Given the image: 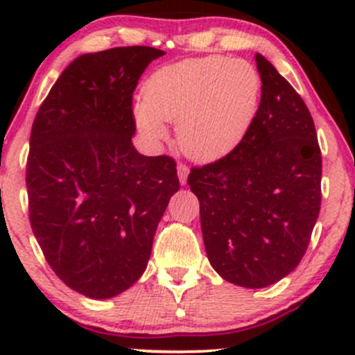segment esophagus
Here are the masks:
<instances>
[{
  "label": "esophagus",
  "mask_w": 355,
  "mask_h": 355,
  "mask_svg": "<svg viewBox=\"0 0 355 355\" xmlns=\"http://www.w3.org/2000/svg\"><path fill=\"white\" fill-rule=\"evenodd\" d=\"M177 172H178V180H180L182 185H185L187 183V177H189V166L183 165V164H178L177 166Z\"/></svg>",
  "instance_id": "1"
}]
</instances>
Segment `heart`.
<instances>
[{
	"label": "heart",
	"mask_w": 355,
	"mask_h": 355,
	"mask_svg": "<svg viewBox=\"0 0 355 355\" xmlns=\"http://www.w3.org/2000/svg\"><path fill=\"white\" fill-rule=\"evenodd\" d=\"M259 73L240 58L209 55L165 64L148 76L144 96L132 105L137 128L150 141L166 138L165 121H177L187 157L217 162L237 146L260 103Z\"/></svg>",
	"instance_id": "heart-1"
}]
</instances>
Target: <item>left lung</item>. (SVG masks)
I'll return each instance as SVG.
<instances>
[{
  "instance_id": "8db88e82",
  "label": "left lung",
  "mask_w": 355,
  "mask_h": 355,
  "mask_svg": "<svg viewBox=\"0 0 355 355\" xmlns=\"http://www.w3.org/2000/svg\"><path fill=\"white\" fill-rule=\"evenodd\" d=\"M257 116L227 157L193 168L207 257L227 282L262 288L299 266L320 211L322 157L304 100L260 53Z\"/></svg>"
}]
</instances>
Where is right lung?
<instances>
[{"mask_svg":"<svg viewBox=\"0 0 355 355\" xmlns=\"http://www.w3.org/2000/svg\"><path fill=\"white\" fill-rule=\"evenodd\" d=\"M165 51L121 46L64 68L36 113L26 189L31 229L68 287L112 299L140 279L158 222L180 189L170 157L132 144V95Z\"/></svg>","mask_w":355,"mask_h":355,"instance_id":"add662e5","label":"right lung"}]
</instances>
